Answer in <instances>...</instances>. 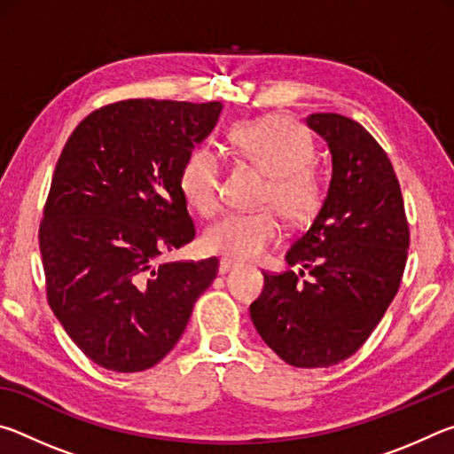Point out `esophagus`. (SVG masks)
<instances>
[{"instance_id": "obj_1", "label": "esophagus", "mask_w": 454, "mask_h": 454, "mask_svg": "<svg viewBox=\"0 0 454 454\" xmlns=\"http://www.w3.org/2000/svg\"><path fill=\"white\" fill-rule=\"evenodd\" d=\"M236 266H238V264L234 262V260L222 258V260H220V266H218V270H220V274H226V272L232 270V268H236Z\"/></svg>"}]
</instances>
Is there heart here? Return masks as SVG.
Returning a JSON list of instances; mask_svg holds the SVG:
<instances>
[{"mask_svg":"<svg viewBox=\"0 0 454 454\" xmlns=\"http://www.w3.org/2000/svg\"><path fill=\"white\" fill-rule=\"evenodd\" d=\"M238 156L268 176L262 204H270L290 224H304L318 212L325 196L322 180L312 168L310 136L286 116L246 120L230 132ZM180 186L192 208L204 218L222 208V160L210 148H196L182 166ZM282 238L280 216L272 208L230 214L204 234L214 254L254 260Z\"/></svg>","mask_w":454,"mask_h":454,"instance_id":"1","label":"heart"}]
</instances>
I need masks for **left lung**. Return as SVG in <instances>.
I'll return each instance as SVG.
<instances>
[{
  "mask_svg": "<svg viewBox=\"0 0 454 454\" xmlns=\"http://www.w3.org/2000/svg\"><path fill=\"white\" fill-rule=\"evenodd\" d=\"M306 126L328 144L333 178L317 218L286 252L301 270L264 272L250 318L284 363L322 368L355 355L379 325L401 286L411 236L379 142L340 114H310Z\"/></svg>",
  "mask_w": 454,
  "mask_h": 454,
  "instance_id": "left-lung-1",
  "label": "left lung"
}]
</instances>
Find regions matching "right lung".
Listing matches in <instances>:
<instances>
[{"label": "right lung", "mask_w": 454, "mask_h": 454, "mask_svg": "<svg viewBox=\"0 0 454 454\" xmlns=\"http://www.w3.org/2000/svg\"><path fill=\"white\" fill-rule=\"evenodd\" d=\"M220 112V102L126 99L83 118L61 150L40 224L48 302L107 371L158 364L216 278V258H160L194 240L180 174Z\"/></svg>", "instance_id": "1"}]
</instances>
